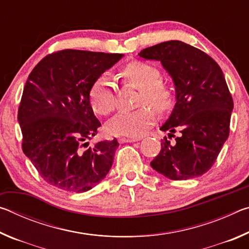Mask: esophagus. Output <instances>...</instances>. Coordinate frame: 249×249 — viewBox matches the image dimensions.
<instances>
[{"mask_svg":"<svg viewBox=\"0 0 249 249\" xmlns=\"http://www.w3.org/2000/svg\"><path fill=\"white\" fill-rule=\"evenodd\" d=\"M138 138H125V137H121L119 142H122V144H124V142H137Z\"/></svg>","mask_w":249,"mask_h":249,"instance_id":"1","label":"esophagus"}]
</instances>
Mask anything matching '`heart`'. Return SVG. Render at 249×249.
Returning a JSON list of instances; mask_svg holds the SVG:
<instances>
[{
    "mask_svg": "<svg viewBox=\"0 0 249 249\" xmlns=\"http://www.w3.org/2000/svg\"><path fill=\"white\" fill-rule=\"evenodd\" d=\"M125 81L141 89L138 104L142 105L132 112H122L107 123V132L114 136L136 137L146 132L155 122V113L149 104L159 113L166 112L172 104V93L161 81L156 67L142 61H132L121 69ZM89 101L93 111L101 115H108L115 108V91L112 80L100 77L92 83Z\"/></svg>",
    "mask_w": 249,
    "mask_h": 249,
    "instance_id": "obj_1",
    "label": "heart"
}]
</instances>
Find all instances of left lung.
<instances>
[{
    "label": "left lung",
    "instance_id": "8db88e82",
    "mask_svg": "<svg viewBox=\"0 0 249 249\" xmlns=\"http://www.w3.org/2000/svg\"><path fill=\"white\" fill-rule=\"evenodd\" d=\"M140 57L161 62L176 88V105L160 130L167 137L150 166L171 180L200 177L214 165L230 134L233 99L224 74L209 54L180 40L142 49Z\"/></svg>",
    "mask_w": 249,
    "mask_h": 249
}]
</instances>
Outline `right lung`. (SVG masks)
I'll use <instances>...</instances> for the list:
<instances>
[{"instance_id": "add662e5", "label": "right lung", "mask_w": 249, "mask_h": 249, "mask_svg": "<svg viewBox=\"0 0 249 249\" xmlns=\"http://www.w3.org/2000/svg\"><path fill=\"white\" fill-rule=\"evenodd\" d=\"M124 54L65 49L47 54L28 75L18 107L22 148L46 182L87 192L111 169L117 141L89 146L101 126L89 90Z\"/></svg>"}]
</instances>
